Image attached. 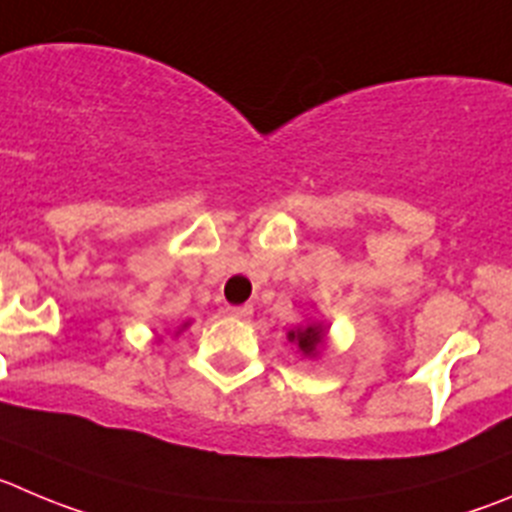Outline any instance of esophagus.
<instances>
[{
  "label": "esophagus",
  "mask_w": 512,
  "mask_h": 512,
  "mask_svg": "<svg viewBox=\"0 0 512 512\" xmlns=\"http://www.w3.org/2000/svg\"><path fill=\"white\" fill-rule=\"evenodd\" d=\"M227 315H232L237 321H247V318H252V305H229Z\"/></svg>",
  "instance_id": "esophagus-1"
}]
</instances>
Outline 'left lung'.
Segmentation results:
<instances>
[{
    "mask_svg": "<svg viewBox=\"0 0 512 512\" xmlns=\"http://www.w3.org/2000/svg\"><path fill=\"white\" fill-rule=\"evenodd\" d=\"M288 341L298 348V353L303 358H315L326 348L328 326L323 321H308L303 326L288 331Z\"/></svg>",
    "mask_w": 512,
    "mask_h": 512,
    "instance_id": "left-lung-1",
    "label": "left lung"
}]
</instances>
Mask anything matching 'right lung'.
I'll list each match as a JSON object with an SVG mask.
<instances>
[{"label": "right lung", "mask_w": 512, "mask_h": 512, "mask_svg": "<svg viewBox=\"0 0 512 512\" xmlns=\"http://www.w3.org/2000/svg\"><path fill=\"white\" fill-rule=\"evenodd\" d=\"M186 328H189V321H186V323H181V326H179V328H176V336H179V333H181V331H186ZM159 341H161V338H159Z\"/></svg>", "instance_id": "add662e5"}]
</instances>
